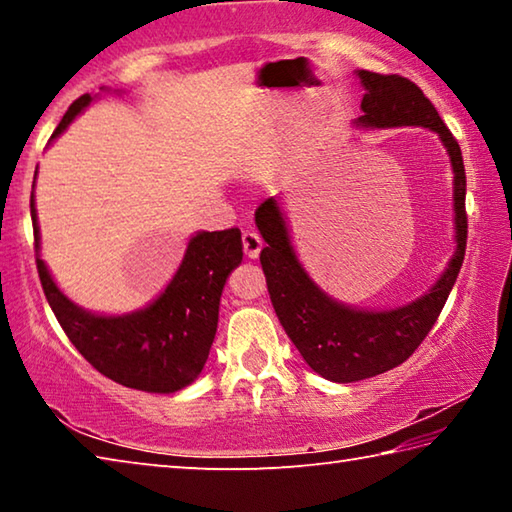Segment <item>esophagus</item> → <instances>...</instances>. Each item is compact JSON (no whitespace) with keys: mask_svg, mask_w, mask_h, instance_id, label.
Listing matches in <instances>:
<instances>
[{"mask_svg":"<svg viewBox=\"0 0 512 512\" xmlns=\"http://www.w3.org/2000/svg\"><path fill=\"white\" fill-rule=\"evenodd\" d=\"M241 244H244V253L248 259H257L259 250H262V246H264V241L257 235V232L246 230L244 235H241Z\"/></svg>","mask_w":512,"mask_h":512,"instance_id":"34e87169","label":"esophagus"}]
</instances>
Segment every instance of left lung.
<instances>
[{"instance_id":"obj_1","label":"left lung","mask_w":512,"mask_h":512,"mask_svg":"<svg viewBox=\"0 0 512 512\" xmlns=\"http://www.w3.org/2000/svg\"><path fill=\"white\" fill-rule=\"evenodd\" d=\"M363 85V128L422 126L440 137L454 171L456 248L438 282L413 302L395 309H359L334 300L311 280L291 244L287 216L275 196L257 207L255 223L266 248L259 255L277 318L307 366L339 384L361 381L400 366L429 334L463 266L467 244L465 167L461 146L449 133L433 103L413 81L397 74L359 69Z\"/></svg>"}]
</instances>
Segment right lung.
<instances>
[{
	"label": "right lung",
	"instance_id": "add662e5",
	"mask_svg": "<svg viewBox=\"0 0 512 512\" xmlns=\"http://www.w3.org/2000/svg\"><path fill=\"white\" fill-rule=\"evenodd\" d=\"M92 99L90 94L76 99L58 124L54 137L63 133L74 117L90 106ZM31 219L38 275L49 307L65 329L67 339L101 375L146 393L183 391L201 375L219 325V302L225 280L244 257L237 228L196 232L189 239L176 275L151 305L131 314L106 316L92 314L69 300L40 259V228L33 192Z\"/></svg>",
	"mask_w": 512,
	"mask_h": 512
}]
</instances>
